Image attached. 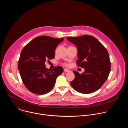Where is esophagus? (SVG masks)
Listing matches in <instances>:
<instances>
[{
    "label": "esophagus",
    "instance_id": "esophagus-1",
    "mask_svg": "<svg viewBox=\"0 0 128 128\" xmlns=\"http://www.w3.org/2000/svg\"><path fill=\"white\" fill-rule=\"evenodd\" d=\"M64 72H69L70 71V70L68 69H66V68H64Z\"/></svg>",
    "mask_w": 128,
    "mask_h": 128
}]
</instances>
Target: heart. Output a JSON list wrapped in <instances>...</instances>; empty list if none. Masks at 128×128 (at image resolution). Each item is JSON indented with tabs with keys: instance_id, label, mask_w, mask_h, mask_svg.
I'll return each instance as SVG.
<instances>
[{
	"instance_id": "heart-1",
	"label": "heart",
	"mask_w": 128,
	"mask_h": 128,
	"mask_svg": "<svg viewBox=\"0 0 128 128\" xmlns=\"http://www.w3.org/2000/svg\"><path fill=\"white\" fill-rule=\"evenodd\" d=\"M65 64V65H67V64H66V63H65V64Z\"/></svg>"
}]
</instances>
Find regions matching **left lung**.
Returning a JSON list of instances; mask_svg holds the SVG:
<instances>
[{
    "label": "left lung",
    "instance_id": "8db88e82",
    "mask_svg": "<svg viewBox=\"0 0 128 128\" xmlns=\"http://www.w3.org/2000/svg\"><path fill=\"white\" fill-rule=\"evenodd\" d=\"M67 39L76 46L78 58L76 65L84 68L80 74L74 71V79L70 84L77 92L82 94L93 93L106 82L111 70V62L105 47L92 35L67 37Z\"/></svg>",
    "mask_w": 128,
    "mask_h": 128
}]
</instances>
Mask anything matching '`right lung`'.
I'll return each instance as SVG.
<instances>
[{"instance_id":"1","label":"right lung","mask_w":128,"mask_h":128,"mask_svg":"<svg viewBox=\"0 0 128 128\" xmlns=\"http://www.w3.org/2000/svg\"><path fill=\"white\" fill-rule=\"evenodd\" d=\"M63 40L40 36L23 48L18 68L24 84L31 93L37 95L48 93L55 84L57 78L63 73L61 66L50 70L46 67L45 62L54 58V50Z\"/></svg>"}]
</instances>
